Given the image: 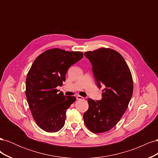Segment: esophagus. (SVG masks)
Wrapping results in <instances>:
<instances>
[{"label": "esophagus", "instance_id": "34e87169", "mask_svg": "<svg viewBox=\"0 0 158 158\" xmlns=\"http://www.w3.org/2000/svg\"><path fill=\"white\" fill-rule=\"evenodd\" d=\"M76 99H77V100H83V99H84V98L82 96H80V95H77V96H76Z\"/></svg>", "mask_w": 158, "mask_h": 158}]
</instances>
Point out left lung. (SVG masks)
I'll use <instances>...</instances> for the list:
<instances>
[{"label":"left lung","mask_w":158,"mask_h":158,"mask_svg":"<svg viewBox=\"0 0 158 158\" xmlns=\"http://www.w3.org/2000/svg\"><path fill=\"white\" fill-rule=\"evenodd\" d=\"M84 55L92 65L98 86L105 88L102 100L88 99L84 121L91 132H105L115 126L126 111L133 92L132 74L123 56L113 49L102 47Z\"/></svg>","instance_id":"left-lung-1"}]
</instances>
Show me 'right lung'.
I'll list each match as a JSON object with an SVG mask.
<instances>
[{
    "label": "right lung",
    "mask_w": 158,
    "mask_h": 158,
    "mask_svg": "<svg viewBox=\"0 0 158 158\" xmlns=\"http://www.w3.org/2000/svg\"><path fill=\"white\" fill-rule=\"evenodd\" d=\"M80 51L55 48L47 50L33 62L26 77V95L37 126L47 132L60 131L64 125L66 111L76 97L59 93L70 66L83 57Z\"/></svg>",
    "instance_id": "right-lung-1"
}]
</instances>
